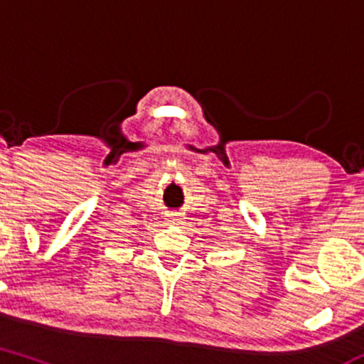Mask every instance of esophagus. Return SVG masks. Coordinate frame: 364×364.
I'll list each match as a JSON object with an SVG mask.
<instances>
[{
	"label": "esophagus",
	"mask_w": 364,
	"mask_h": 364,
	"mask_svg": "<svg viewBox=\"0 0 364 364\" xmlns=\"http://www.w3.org/2000/svg\"><path fill=\"white\" fill-rule=\"evenodd\" d=\"M181 215H178V214H171L169 217H168V224H171V225H178V224H181Z\"/></svg>",
	"instance_id": "1"
}]
</instances>
